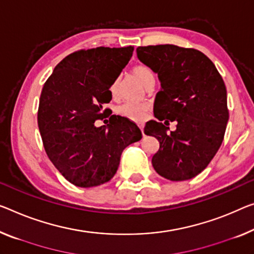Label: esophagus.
Returning <instances> with one entry per match:
<instances>
[{"mask_svg":"<svg viewBox=\"0 0 254 254\" xmlns=\"http://www.w3.org/2000/svg\"><path fill=\"white\" fill-rule=\"evenodd\" d=\"M138 127H139V129H140V131H142V134H143V136H144V135H145V134H144V126H143V125H138Z\"/></svg>","mask_w":254,"mask_h":254,"instance_id":"1","label":"esophagus"}]
</instances>
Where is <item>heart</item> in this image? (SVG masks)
<instances>
[{
    "instance_id": "heart-1",
    "label": "heart",
    "mask_w": 254,
    "mask_h": 254,
    "mask_svg": "<svg viewBox=\"0 0 254 254\" xmlns=\"http://www.w3.org/2000/svg\"><path fill=\"white\" fill-rule=\"evenodd\" d=\"M131 71L136 78H138V79L142 81L144 86H146V85H149L151 83H154V73L147 65L136 64L132 67ZM119 86L120 79L119 78H116L110 85V93L114 96L118 95ZM147 111H149V104L145 102H134V101L124 102L123 104L119 105L118 109H117V114L119 116H122L124 118H127L135 123H142L143 120H145Z\"/></svg>"
}]
</instances>
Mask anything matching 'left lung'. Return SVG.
<instances>
[{
  "label": "left lung",
  "mask_w": 254,
  "mask_h": 254,
  "mask_svg": "<svg viewBox=\"0 0 254 254\" xmlns=\"http://www.w3.org/2000/svg\"><path fill=\"white\" fill-rule=\"evenodd\" d=\"M138 59L158 73L161 89L144 128L159 140L152 166L173 182L197 176L224 140L229 118L227 92L213 62L201 51L173 44L138 46ZM177 130L166 134L169 122Z\"/></svg>",
  "instance_id": "obj_1"
}]
</instances>
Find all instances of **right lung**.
<instances>
[{
	"instance_id": "1",
	"label": "right lung",
	"mask_w": 254,
	"mask_h": 254,
	"mask_svg": "<svg viewBox=\"0 0 254 254\" xmlns=\"http://www.w3.org/2000/svg\"><path fill=\"white\" fill-rule=\"evenodd\" d=\"M132 46L78 50L54 68L43 86L37 112L43 146L51 162L78 187L104 184L118 170L123 151L142 138L134 122L103 105L110 85L132 56ZM109 119L108 127L94 123Z\"/></svg>"
}]
</instances>
